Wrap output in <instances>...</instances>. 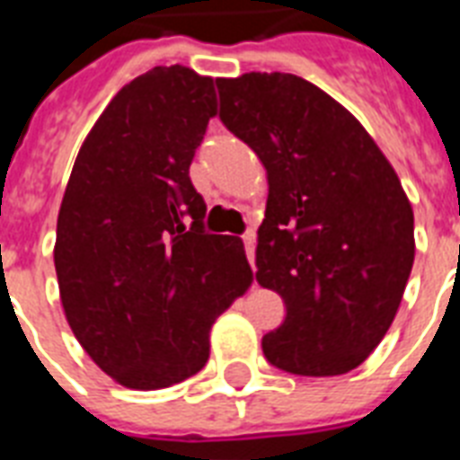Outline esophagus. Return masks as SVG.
I'll return each mask as SVG.
<instances>
[{
	"mask_svg": "<svg viewBox=\"0 0 460 460\" xmlns=\"http://www.w3.org/2000/svg\"><path fill=\"white\" fill-rule=\"evenodd\" d=\"M243 245H245V255H248V262L255 265V234H245Z\"/></svg>",
	"mask_w": 460,
	"mask_h": 460,
	"instance_id": "34e87169",
	"label": "esophagus"
}]
</instances>
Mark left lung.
I'll return each mask as SVG.
<instances>
[{
    "instance_id": "8db88e82",
    "label": "left lung",
    "mask_w": 460,
    "mask_h": 460,
    "mask_svg": "<svg viewBox=\"0 0 460 460\" xmlns=\"http://www.w3.org/2000/svg\"><path fill=\"white\" fill-rule=\"evenodd\" d=\"M219 119L267 169L255 279L287 303L262 336L274 367L353 370L385 339L415 258L413 208L349 110L294 74L217 78Z\"/></svg>"
}]
</instances>
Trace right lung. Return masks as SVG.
<instances>
[{
  "label": "right lung",
  "mask_w": 460,
  "mask_h": 460,
  "mask_svg": "<svg viewBox=\"0 0 460 460\" xmlns=\"http://www.w3.org/2000/svg\"><path fill=\"white\" fill-rule=\"evenodd\" d=\"M217 114L212 78L155 66L119 90L75 157L54 267L68 327L128 389L205 367L209 329L245 294L243 241L205 231L188 169Z\"/></svg>",
  "instance_id": "obj_1"
}]
</instances>
